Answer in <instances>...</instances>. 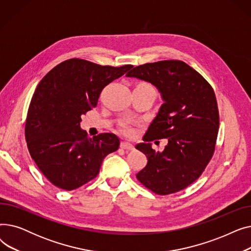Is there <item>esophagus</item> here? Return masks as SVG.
Returning <instances> with one entry per match:
<instances>
[{
    "mask_svg": "<svg viewBox=\"0 0 251 251\" xmlns=\"http://www.w3.org/2000/svg\"><path fill=\"white\" fill-rule=\"evenodd\" d=\"M120 147H121V149H123V150H133V149H134L132 143L126 142V141L121 142V146H120Z\"/></svg>",
    "mask_w": 251,
    "mask_h": 251,
    "instance_id": "34e87169",
    "label": "esophagus"
}]
</instances>
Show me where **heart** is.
I'll list each match as a JSON object with an SVG mask.
<instances>
[{
	"label": "heart",
	"mask_w": 251,
	"mask_h": 251,
	"mask_svg": "<svg viewBox=\"0 0 251 251\" xmlns=\"http://www.w3.org/2000/svg\"><path fill=\"white\" fill-rule=\"evenodd\" d=\"M136 86H140V87H143V88L153 89V88H152V86H151V84L147 83V82H140V83H138ZM153 90H154V89H153ZM122 129H123V131H124V132H125L126 134H131V133H133V129L131 128L128 124H123V125H122Z\"/></svg>",
	"instance_id": "heart-1"
}]
</instances>
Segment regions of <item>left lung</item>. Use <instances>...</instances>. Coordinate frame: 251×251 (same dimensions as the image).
I'll return each instance as SVG.
<instances>
[{"label": "left lung", "mask_w": 251, "mask_h": 251, "mask_svg": "<svg viewBox=\"0 0 251 251\" xmlns=\"http://www.w3.org/2000/svg\"><path fill=\"white\" fill-rule=\"evenodd\" d=\"M154 85L164 103L135 147L148 157L136 174L152 192L167 195L189 186L202 174L215 151L220 124L213 87L183 61L166 60L137 66L126 74ZM167 138L163 152L150 141Z\"/></svg>", "instance_id": "obj_1"}]
</instances>
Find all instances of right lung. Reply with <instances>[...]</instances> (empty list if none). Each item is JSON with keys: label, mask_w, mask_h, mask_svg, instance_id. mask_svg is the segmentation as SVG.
<instances>
[{"label": "right lung", "mask_w": 251, "mask_h": 251, "mask_svg": "<svg viewBox=\"0 0 251 251\" xmlns=\"http://www.w3.org/2000/svg\"><path fill=\"white\" fill-rule=\"evenodd\" d=\"M132 67L69 59L38 83L26 118L25 139L38 169L58 188L74 190L95 179L104 157L120 146L113 133L90 138L80 128L81 115L97 107L101 90Z\"/></svg>", "instance_id": "obj_1"}]
</instances>
